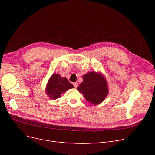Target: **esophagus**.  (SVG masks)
Returning a JSON list of instances; mask_svg holds the SVG:
<instances>
[{"label": "esophagus", "instance_id": "obj_1", "mask_svg": "<svg viewBox=\"0 0 155 155\" xmlns=\"http://www.w3.org/2000/svg\"><path fill=\"white\" fill-rule=\"evenodd\" d=\"M73 85H74L75 88H77V87L78 86V83H73Z\"/></svg>", "mask_w": 155, "mask_h": 155}]
</instances>
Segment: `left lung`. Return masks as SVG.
<instances>
[{
	"mask_svg": "<svg viewBox=\"0 0 155 155\" xmlns=\"http://www.w3.org/2000/svg\"><path fill=\"white\" fill-rule=\"evenodd\" d=\"M83 82L77 87L84 98L92 104L102 102L108 94L107 82L99 73L90 72L83 76Z\"/></svg>",
	"mask_w": 155,
	"mask_h": 155,
	"instance_id": "left-lung-1",
	"label": "left lung"
}]
</instances>
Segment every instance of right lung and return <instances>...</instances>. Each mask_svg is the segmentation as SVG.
<instances>
[{"mask_svg":"<svg viewBox=\"0 0 155 155\" xmlns=\"http://www.w3.org/2000/svg\"><path fill=\"white\" fill-rule=\"evenodd\" d=\"M73 87L67 78H62L59 74L54 73L49 80L46 91L51 99H56L60 97L61 94Z\"/></svg>","mask_w":155,"mask_h":155,"instance_id":"right-lung-1","label":"right lung"}]
</instances>
